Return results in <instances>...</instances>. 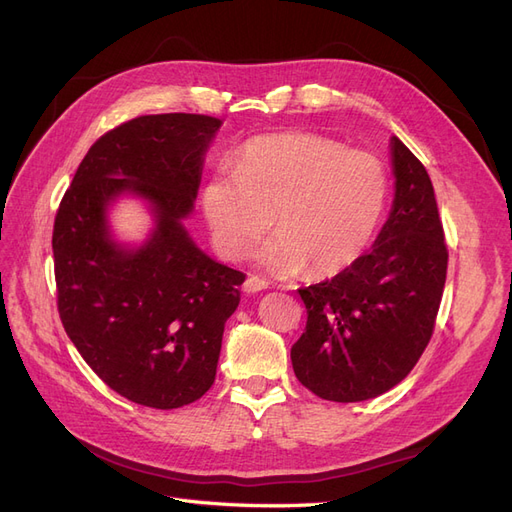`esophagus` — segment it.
I'll return each mask as SVG.
<instances>
[{
  "instance_id": "obj_1",
  "label": "esophagus",
  "mask_w": 512,
  "mask_h": 512,
  "mask_svg": "<svg viewBox=\"0 0 512 512\" xmlns=\"http://www.w3.org/2000/svg\"><path fill=\"white\" fill-rule=\"evenodd\" d=\"M265 288H269V282L262 280V277H258V275H250V277H247V280H245V284H243V290H245L247 294H254V292L265 290Z\"/></svg>"
}]
</instances>
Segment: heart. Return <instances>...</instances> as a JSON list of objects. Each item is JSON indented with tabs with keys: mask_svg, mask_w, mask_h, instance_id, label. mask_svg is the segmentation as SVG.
I'll return each mask as SVG.
<instances>
[{
	"mask_svg": "<svg viewBox=\"0 0 512 512\" xmlns=\"http://www.w3.org/2000/svg\"><path fill=\"white\" fill-rule=\"evenodd\" d=\"M386 198L389 175L374 153L320 134L282 132L247 141L235 170H215L203 209L224 258H245L275 220L280 232L260 258L280 273L307 265L327 277L365 254Z\"/></svg>",
	"mask_w": 512,
	"mask_h": 512,
	"instance_id": "b5f03b06",
	"label": "heart"
}]
</instances>
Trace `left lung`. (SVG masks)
Returning a JSON list of instances; mask_svg holds the SVG:
<instances>
[{
    "mask_svg": "<svg viewBox=\"0 0 512 512\" xmlns=\"http://www.w3.org/2000/svg\"><path fill=\"white\" fill-rule=\"evenodd\" d=\"M395 200L374 247L331 280L301 288L305 333L294 376L314 395L350 404L404 380L436 327L448 250L425 166L391 138Z\"/></svg>",
    "mask_w": 512,
    "mask_h": 512,
    "instance_id": "1",
    "label": "left lung"
}]
</instances>
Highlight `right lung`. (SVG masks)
Listing matches in <instances>:
<instances>
[{
    "label": "right lung",
    "instance_id": "right-lung-1",
    "mask_svg": "<svg viewBox=\"0 0 512 512\" xmlns=\"http://www.w3.org/2000/svg\"><path fill=\"white\" fill-rule=\"evenodd\" d=\"M222 121L209 115H143L91 145L61 198L53 226L59 318L85 363L134 404L188 406L215 380L224 324L245 275L200 252L188 218L203 153ZM121 191L157 215L145 246L111 239L105 207Z\"/></svg>",
    "mask_w": 512,
    "mask_h": 512
}]
</instances>
